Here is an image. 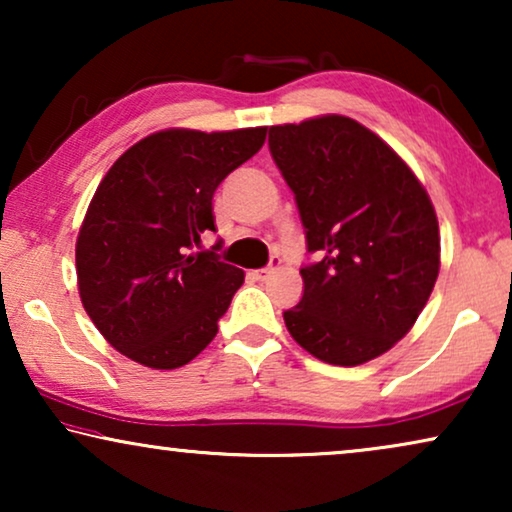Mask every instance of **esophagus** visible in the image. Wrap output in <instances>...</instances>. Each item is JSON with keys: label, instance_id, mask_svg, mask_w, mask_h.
<instances>
[{"label": "esophagus", "instance_id": "1", "mask_svg": "<svg viewBox=\"0 0 512 512\" xmlns=\"http://www.w3.org/2000/svg\"><path fill=\"white\" fill-rule=\"evenodd\" d=\"M279 268H282V258H272V261H270V268H261V270H254V272H251V277H254V279H258V282H265V279H268L270 275H272V272H275V270H279Z\"/></svg>", "mask_w": 512, "mask_h": 512}]
</instances>
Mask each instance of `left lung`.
Returning a JSON list of instances; mask_svg holds the SVG:
<instances>
[{"label": "left lung", "mask_w": 512, "mask_h": 512, "mask_svg": "<svg viewBox=\"0 0 512 512\" xmlns=\"http://www.w3.org/2000/svg\"><path fill=\"white\" fill-rule=\"evenodd\" d=\"M270 153L296 193L305 293L284 312L291 338L331 366H361L415 326L436 286L440 230L410 165L373 130L324 114L272 125Z\"/></svg>", "instance_id": "1"}]
</instances>
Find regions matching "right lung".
<instances>
[{"instance_id": "obj_1", "label": "right lung", "mask_w": 512, "mask_h": 512, "mask_svg": "<svg viewBox=\"0 0 512 512\" xmlns=\"http://www.w3.org/2000/svg\"><path fill=\"white\" fill-rule=\"evenodd\" d=\"M265 132H153L97 186L76 237V284L97 331L139 366L181 368L216 338L244 270L188 249L216 230V186Z\"/></svg>"}]
</instances>
